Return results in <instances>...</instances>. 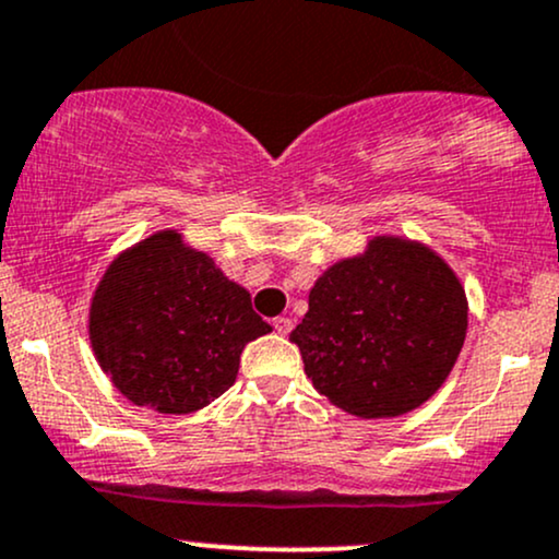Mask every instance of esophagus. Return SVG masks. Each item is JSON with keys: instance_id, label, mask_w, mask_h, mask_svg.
<instances>
[{"instance_id": "34e87169", "label": "esophagus", "mask_w": 559, "mask_h": 559, "mask_svg": "<svg viewBox=\"0 0 559 559\" xmlns=\"http://www.w3.org/2000/svg\"><path fill=\"white\" fill-rule=\"evenodd\" d=\"M273 326H275V331H278V334L286 336L294 329V321H292V318H286V316H278L273 321Z\"/></svg>"}]
</instances>
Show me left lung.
I'll list each match as a JSON object with an SVG mask.
<instances>
[{
    "label": "left lung",
    "instance_id": "1",
    "mask_svg": "<svg viewBox=\"0 0 559 559\" xmlns=\"http://www.w3.org/2000/svg\"><path fill=\"white\" fill-rule=\"evenodd\" d=\"M467 294L449 262L403 236H373L323 270L289 340L312 388L358 419H392L435 395L467 336Z\"/></svg>",
    "mask_w": 559,
    "mask_h": 559
}]
</instances>
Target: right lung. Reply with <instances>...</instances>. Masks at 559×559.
I'll use <instances>...</instances> for the list:
<instances>
[{"label": "right lung", "mask_w": 559, "mask_h": 559, "mask_svg": "<svg viewBox=\"0 0 559 559\" xmlns=\"http://www.w3.org/2000/svg\"><path fill=\"white\" fill-rule=\"evenodd\" d=\"M270 331L249 292L177 230L121 251L90 302L100 369L127 401L158 414L210 406L236 382L243 347Z\"/></svg>", "instance_id": "add662e5"}]
</instances>
